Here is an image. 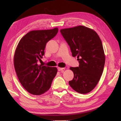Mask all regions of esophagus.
<instances>
[{
	"instance_id": "esophagus-1",
	"label": "esophagus",
	"mask_w": 121,
	"mask_h": 121,
	"mask_svg": "<svg viewBox=\"0 0 121 121\" xmlns=\"http://www.w3.org/2000/svg\"><path fill=\"white\" fill-rule=\"evenodd\" d=\"M64 69H65V68H59V67H58V70L59 71H63V70H64Z\"/></svg>"
}]
</instances>
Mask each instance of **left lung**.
Segmentation results:
<instances>
[{
  "label": "left lung",
  "mask_w": 121,
  "mask_h": 121,
  "mask_svg": "<svg viewBox=\"0 0 121 121\" xmlns=\"http://www.w3.org/2000/svg\"><path fill=\"white\" fill-rule=\"evenodd\" d=\"M60 32L79 62L78 67L70 68L74 78L69 85L78 93H88L96 86L104 71L105 55L101 40L93 30L82 25Z\"/></svg>",
  "instance_id": "left-lung-1"
}]
</instances>
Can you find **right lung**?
Masks as SVG:
<instances>
[{"label":"right lung","instance_id":"right-lung-1","mask_svg":"<svg viewBox=\"0 0 121 121\" xmlns=\"http://www.w3.org/2000/svg\"><path fill=\"white\" fill-rule=\"evenodd\" d=\"M58 32L57 27L47 30H32L24 36L18 43L14 56V66L23 87L34 95L48 91L57 73L56 67L39 65L44 55L46 43Z\"/></svg>","mask_w":121,"mask_h":121}]
</instances>
